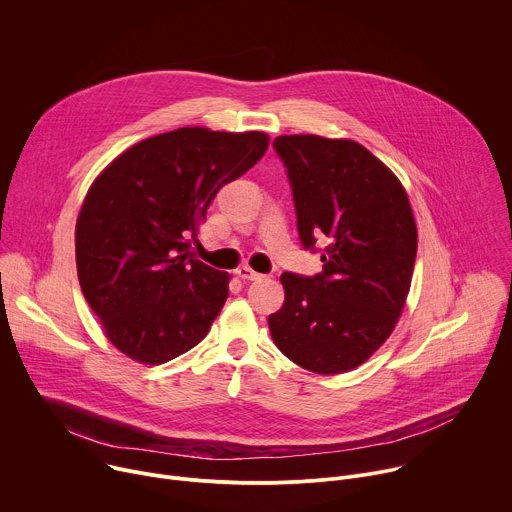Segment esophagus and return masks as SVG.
Segmentation results:
<instances>
[{"instance_id": "esophagus-1", "label": "esophagus", "mask_w": 512, "mask_h": 512, "mask_svg": "<svg viewBox=\"0 0 512 512\" xmlns=\"http://www.w3.org/2000/svg\"><path fill=\"white\" fill-rule=\"evenodd\" d=\"M237 275H239L241 279H245V281H257V279H261V277H263L261 273L253 271V269H251V267H247V265H245V267H239V269H237Z\"/></svg>"}]
</instances>
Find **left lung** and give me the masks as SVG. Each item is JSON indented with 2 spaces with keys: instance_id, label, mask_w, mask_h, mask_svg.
<instances>
[{
  "instance_id": "1",
  "label": "left lung",
  "mask_w": 512,
  "mask_h": 512,
  "mask_svg": "<svg viewBox=\"0 0 512 512\" xmlns=\"http://www.w3.org/2000/svg\"><path fill=\"white\" fill-rule=\"evenodd\" d=\"M273 150L294 196L302 247L322 251L324 265L310 277L281 273L285 302L269 316L271 338L308 371H352L389 338L409 294L417 253L409 198L356 141L281 135Z\"/></svg>"
}]
</instances>
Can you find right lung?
Segmentation results:
<instances>
[{
    "label": "right lung",
    "mask_w": 512,
    "mask_h": 512,
    "mask_svg": "<svg viewBox=\"0 0 512 512\" xmlns=\"http://www.w3.org/2000/svg\"><path fill=\"white\" fill-rule=\"evenodd\" d=\"M261 131L182 127L148 137L93 182L77 221L83 296L107 338L145 364L196 346L229 298V273L190 251L206 208L267 152Z\"/></svg>",
    "instance_id": "right-lung-1"
}]
</instances>
